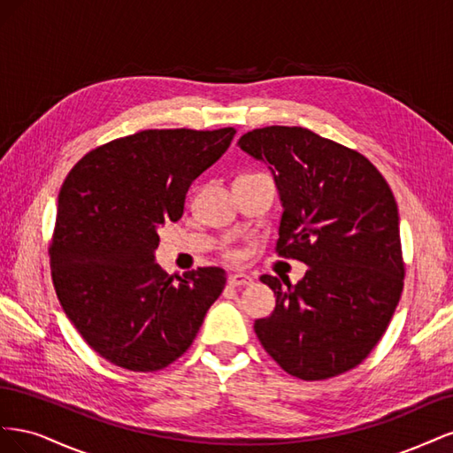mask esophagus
<instances>
[{"label": "esophagus", "mask_w": 453, "mask_h": 453, "mask_svg": "<svg viewBox=\"0 0 453 453\" xmlns=\"http://www.w3.org/2000/svg\"><path fill=\"white\" fill-rule=\"evenodd\" d=\"M228 283L232 287H243V285H251L253 280L248 276V273L234 272V273H230V276H228Z\"/></svg>", "instance_id": "obj_1"}]
</instances>
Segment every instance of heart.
I'll use <instances>...</instances> for the list:
<instances>
[{"instance_id":"heart-1","label":"heart","mask_w":453,"mask_h":453,"mask_svg":"<svg viewBox=\"0 0 453 453\" xmlns=\"http://www.w3.org/2000/svg\"><path fill=\"white\" fill-rule=\"evenodd\" d=\"M230 255H232V257H234V255H236V253H234V251H230Z\"/></svg>"}]
</instances>
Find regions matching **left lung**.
I'll list each match as a JSON object with an SVG mask.
<instances>
[{
    "label": "left lung",
    "instance_id": "8db88e82",
    "mask_svg": "<svg viewBox=\"0 0 453 453\" xmlns=\"http://www.w3.org/2000/svg\"><path fill=\"white\" fill-rule=\"evenodd\" d=\"M238 147L268 164L281 200L276 251L308 266L296 285L260 276L276 295L255 321L285 372L326 380L378 344L404 280L399 210L388 181L357 150L300 127L243 134Z\"/></svg>",
    "mask_w": 453,
    "mask_h": 453
}]
</instances>
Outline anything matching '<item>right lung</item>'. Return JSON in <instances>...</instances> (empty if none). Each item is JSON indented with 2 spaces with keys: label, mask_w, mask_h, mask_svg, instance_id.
I'll use <instances>...</instances> for the list:
<instances>
[{
  "label": "right lung",
  "mask_w": 453,
  "mask_h": 453,
  "mask_svg": "<svg viewBox=\"0 0 453 453\" xmlns=\"http://www.w3.org/2000/svg\"><path fill=\"white\" fill-rule=\"evenodd\" d=\"M234 134L143 130L90 150L67 173L49 250L52 283L67 319L109 363L134 372L168 366L223 293V268L173 281L155 251L158 228L180 221L188 187Z\"/></svg>",
  "instance_id": "right-lung-1"
}]
</instances>
